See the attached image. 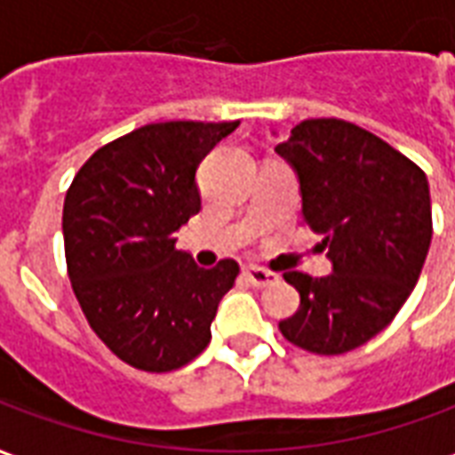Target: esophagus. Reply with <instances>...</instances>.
Segmentation results:
<instances>
[{
    "mask_svg": "<svg viewBox=\"0 0 455 455\" xmlns=\"http://www.w3.org/2000/svg\"><path fill=\"white\" fill-rule=\"evenodd\" d=\"M243 273H246L248 283L256 287H267V285H275V283H280V275H277V273H270V270H266V267L246 266L243 267Z\"/></svg>",
    "mask_w": 455,
    "mask_h": 455,
    "instance_id": "34e87169",
    "label": "esophagus"
}]
</instances>
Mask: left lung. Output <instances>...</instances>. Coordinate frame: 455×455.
<instances>
[{
  "instance_id": "1",
  "label": "left lung",
  "mask_w": 455,
  "mask_h": 455,
  "mask_svg": "<svg viewBox=\"0 0 455 455\" xmlns=\"http://www.w3.org/2000/svg\"><path fill=\"white\" fill-rule=\"evenodd\" d=\"M275 153L295 170L302 219L331 275L285 273L299 309L287 341L319 355L353 351L390 324L419 280L431 243L427 175L371 131L341 119L297 124Z\"/></svg>"
}]
</instances>
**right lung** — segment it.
Listing matches in <instances>:
<instances>
[{
	"instance_id": "obj_1",
	"label": "right lung",
	"mask_w": 455,
	"mask_h": 455,
	"mask_svg": "<svg viewBox=\"0 0 455 455\" xmlns=\"http://www.w3.org/2000/svg\"><path fill=\"white\" fill-rule=\"evenodd\" d=\"M238 121H163L107 143L65 195L68 275L87 322L121 361L168 372L207 348L236 260L199 267L175 231L202 209L197 168Z\"/></svg>"
}]
</instances>
